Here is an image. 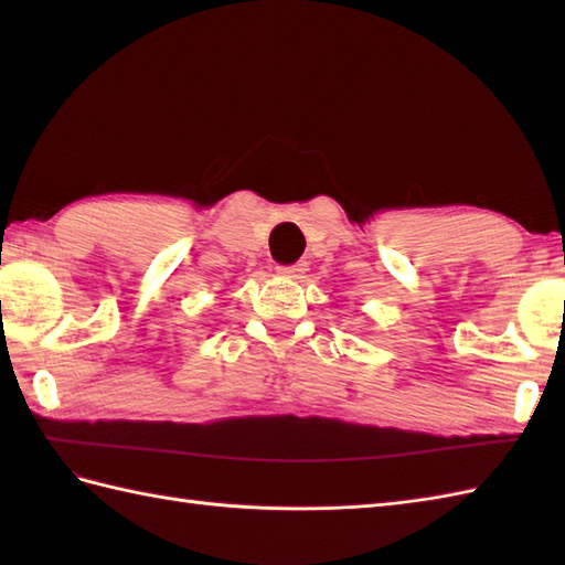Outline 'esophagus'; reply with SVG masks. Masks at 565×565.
<instances>
[{
  "mask_svg": "<svg viewBox=\"0 0 565 565\" xmlns=\"http://www.w3.org/2000/svg\"><path fill=\"white\" fill-rule=\"evenodd\" d=\"M276 271H279L284 279H303V274L308 269H306V264L298 262V264H289V267H279Z\"/></svg>",
  "mask_w": 565,
  "mask_h": 565,
  "instance_id": "obj_1",
  "label": "esophagus"
}]
</instances>
